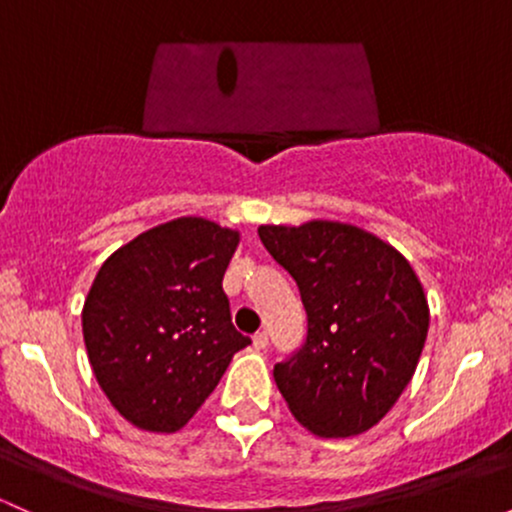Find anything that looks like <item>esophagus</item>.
I'll list each match as a JSON object with an SVG mask.
<instances>
[{
    "label": "esophagus",
    "instance_id": "34e87169",
    "mask_svg": "<svg viewBox=\"0 0 512 512\" xmlns=\"http://www.w3.org/2000/svg\"><path fill=\"white\" fill-rule=\"evenodd\" d=\"M252 345H255L257 350H265V347L269 345V335H267V330H260V333L252 335Z\"/></svg>",
    "mask_w": 512,
    "mask_h": 512
}]
</instances>
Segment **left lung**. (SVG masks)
<instances>
[{
    "instance_id": "left-lung-1",
    "label": "left lung",
    "mask_w": 512,
    "mask_h": 512,
    "mask_svg": "<svg viewBox=\"0 0 512 512\" xmlns=\"http://www.w3.org/2000/svg\"><path fill=\"white\" fill-rule=\"evenodd\" d=\"M262 245L294 277L306 342L274 364V381L303 428L352 437L398 401L428 338V299L406 257L338 221L260 226Z\"/></svg>"
}]
</instances>
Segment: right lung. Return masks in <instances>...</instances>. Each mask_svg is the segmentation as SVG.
I'll return each mask as SVG.
<instances>
[{
    "label": "right lung",
    "mask_w": 512,
    "mask_h": 512,
    "mask_svg": "<svg viewBox=\"0 0 512 512\" xmlns=\"http://www.w3.org/2000/svg\"><path fill=\"white\" fill-rule=\"evenodd\" d=\"M238 243V230L174 218L119 247L94 277L82 308L89 364L136 428H184L250 345L223 291Z\"/></svg>",
    "instance_id": "obj_1"
}]
</instances>
